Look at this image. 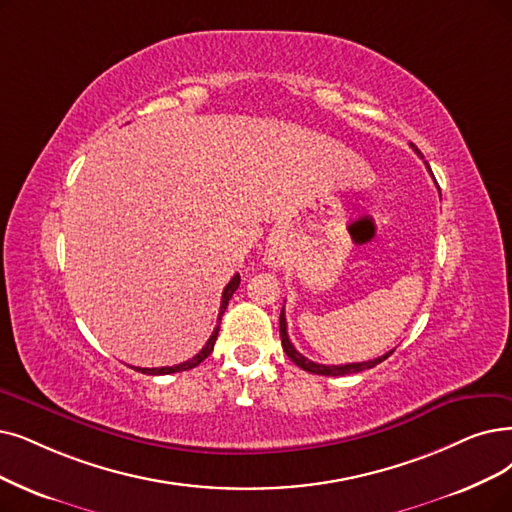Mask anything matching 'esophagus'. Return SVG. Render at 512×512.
I'll return each mask as SVG.
<instances>
[{
  "mask_svg": "<svg viewBox=\"0 0 512 512\" xmlns=\"http://www.w3.org/2000/svg\"><path fill=\"white\" fill-rule=\"evenodd\" d=\"M271 264H275V258H271Z\"/></svg>",
  "mask_w": 512,
  "mask_h": 512,
  "instance_id": "obj_1",
  "label": "esophagus"
}]
</instances>
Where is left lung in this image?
<instances>
[{
    "label": "left lung",
    "instance_id": "obj_1",
    "mask_svg": "<svg viewBox=\"0 0 512 512\" xmlns=\"http://www.w3.org/2000/svg\"><path fill=\"white\" fill-rule=\"evenodd\" d=\"M418 153V149H416ZM420 155V153H418ZM426 168L431 170V166L426 163ZM433 176V172H431ZM279 334H281V344H283V351L285 355H288L298 367H302V370L311 372V374H321V376H346V374H357V372H363V370H370V367H376L378 363H382L384 359H388L393 355V351H388L386 355L378 357V359H372V361H363V363H344V365H323V363H315L311 359L302 357L296 349L294 344L290 342V336H288V321H285V313L281 309V315H279Z\"/></svg>",
    "mask_w": 512,
    "mask_h": 512
}]
</instances>
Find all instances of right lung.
<instances>
[{"mask_svg": "<svg viewBox=\"0 0 512 512\" xmlns=\"http://www.w3.org/2000/svg\"><path fill=\"white\" fill-rule=\"evenodd\" d=\"M239 281H241V279H239V275H235V277L227 283V288H224V292H222V300H220V311H218V325L214 327V332H212L210 340L206 342V346H203V349H201L193 359H189V361H182V363L172 365V367H138V372H142V374H149V376H166V374H176V372L193 370V367H197L203 359H206V357L214 351V342H216V336H218V330H220V317L224 315V311H227V304H229L231 296L235 294V290L239 288Z\"/></svg>", "mask_w": 512, "mask_h": 512, "instance_id": "add662e5", "label": "right lung"}]
</instances>
